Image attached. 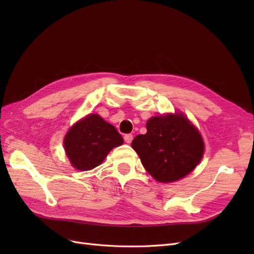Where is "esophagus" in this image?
<instances>
[{
  "mask_svg": "<svg viewBox=\"0 0 254 254\" xmlns=\"http://www.w3.org/2000/svg\"><path fill=\"white\" fill-rule=\"evenodd\" d=\"M132 139H133L132 134H125V136H124V140H125V142H126V143H128V144L132 142Z\"/></svg>",
  "mask_w": 254,
  "mask_h": 254,
  "instance_id": "esophagus-1",
  "label": "esophagus"
}]
</instances>
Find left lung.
<instances>
[{
    "instance_id": "left-lung-1",
    "label": "left lung",
    "mask_w": 254,
    "mask_h": 254,
    "mask_svg": "<svg viewBox=\"0 0 254 254\" xmlns=\"http://www.w3.org/2000/svg\"><path fill=\"white\" fill-rule=\"evenodd\" d=\"M146 128L147 132L136 135L131 146L157 181L180 180L200 162L204 152L202 136L183 113L153 117Z\"/></svg>"
}]
</instances>
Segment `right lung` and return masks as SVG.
Returning a JSON list of instances; mask_svg holds the SVG:
<instances>
[{
  "label": "right lung",
  "instance_id": "right-lung-1",
  "mask_svg": "<svg viewBox=\"0 0 254 254\" xmlns=\"http://www.w3.org/2000/svg\"><path fill=\"white\" fill-rule=\"evenodd\" d=\"M123 143L117 128L97 114L75 123L64 140L66 156L78 171H90L102 164L109 151Z\"/></svg>",
  "mask_w": 254,
  "mask_h": 254
}]
</instances>
